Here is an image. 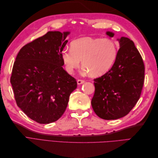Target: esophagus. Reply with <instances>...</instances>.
Returning <instances> with one entry per match:
<instances>
[{
  "label": "esophagus",
  "mask_w": 158,
  "mask_h": 158,
  "mask_svg": "<svg viewBox=\"0 0 158 158\" xmlns=\"http://www.w3.org/2000/svg\"><path fill=\"white\" fill-rule=\"evenodd\" d=\"M85 82V81L83 80H77V84L78 85H80V84H82Z\"/></svg>",
  "instance_id": "34e87169"
}]
</instances>
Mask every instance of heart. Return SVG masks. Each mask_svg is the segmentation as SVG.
Returning a JSON list of instances; mask_svg holds the SVG:
<instances>
[{
	"label": "heart",
	"instance_id": "heart-1",
	"mask_svg": "<svg viewBox=\"0 0 158 158\" xmlns=\"http://www.w3.org/2000/svg\"><path fill=\"white\" fill-rule=\"evenodd\" d=\"M117 53V47L111 40L84 37L72 42L70 49L63 51L61 57L69 74L78 68L81 60L84 72L99 76L111 69Z\"/></svg>",
	"mask_w": 158,
	"mask_h": 158
}]
</instances>
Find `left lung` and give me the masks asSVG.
Listing matches in <instances>:
<instances>
[{"label": "left lung", "instance_id": "left-lung-1", "mask_svg": "<svg viewBox=\"0 0 158 158\" xmlns=\"http://www.w3.org/2000/svg\"><path fill=\"white\" fill-rule=\"evenodd\" d=\"M110 38L114 33L106 31ZM120 49L112 68L94 79L95 93L92 106L97 115L105 120L125 117L140 98L144 80V65L135 44L129 38L117 40Z\"/></svg>", "mask_w": 158, "mask_h": 158}]
</instances>
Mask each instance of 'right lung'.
<instances>
[{"label":"right lung","mask_w":158,"mask_h":158,"mask_svg":"<svg viewBox=\"0 0 158 158\" xmlns=\"http://www.w3.org/2000/svg\"><path fill=\"white\" fill-rule=\"evenodd\" d=\"M70 31H48L20 50L10 83L18 107L40 124L63 115L77 82L63 69L61 53Z\"/></svg>","instance_id":"right-lung-1"}]
</instances>
